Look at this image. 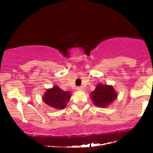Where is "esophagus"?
<instances>
[{
  "label": "esophagus",
  "instance_id": "obj_1",
  "mask_svg": "<svg viewBox=\"0 0 153 153\" xmlns=\"http://www.w3.org/2000/svg\"><path fill=\"white\" fill-rule=\"evenodd\" d=\"M76 90L77 91H83V88L82 86H78V87H76Z\"/></svg>",
  "mask_w": 153,
  "mask_h": 153
}]
</instances>
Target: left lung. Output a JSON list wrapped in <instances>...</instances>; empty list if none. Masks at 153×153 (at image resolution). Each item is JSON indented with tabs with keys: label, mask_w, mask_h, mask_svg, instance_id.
Returning <instances> with one entry per match:
<instances>
[{
	"label": "left lung",
	"mask_w": 153,
	"mask_h": 153,
	"mask_svg": "<svg viewBox=\"0 0 153 153\" xmlns=\"http://www.w3.org/2000/svg\"><path fill=\"white\" fill-rule=\"evenodd\" d=\"M91 97L95 105L106 107L116 99L117 94L111 85L98 84L91 93Z\"/></svg>",
	"instance_id": "1"
}]
</instances>
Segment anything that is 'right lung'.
<instances>
[{
  "mask_svg": "<svg viewBox=\"0 0 153 153\" xmlns=\"http://www.w3.org/2000/svg\"><path fill=\"white\" fill-rule=\"evenodd\" d=\"M70 91H64L56 85L47 90L43 97V101L48 105L56 109H62L67 106L70 99Z\"/></svg>",
  "mask_w": 153,
  "mask_h": 153,
  "instance_id": "right-lung-1",
  "label": "right lung"
}]
</instances>
